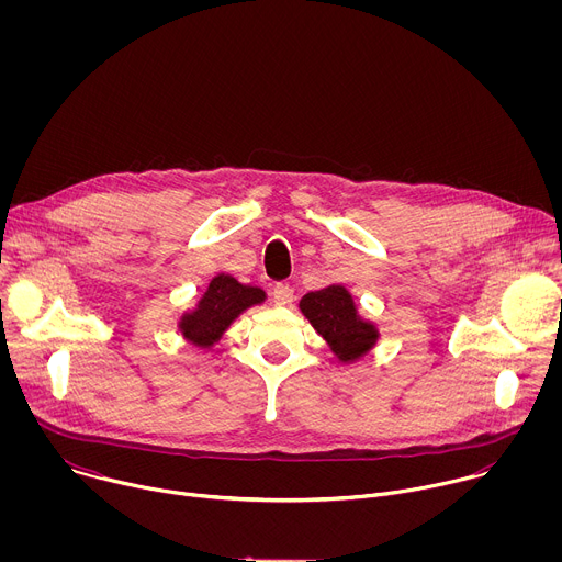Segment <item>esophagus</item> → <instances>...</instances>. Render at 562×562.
Masks as SVG:
<instances>
[{
  "mask_svg": "<svg viewBox=\"0 0 562 562\" xmlns=\"http://www.w3.org/2000/svg\"><path fill=\"white\" fill-rule=\"evenodd\" d=\"M273 302L278 306H286L293 302V289L289 284H276L273 286Z\"/></svg>",
  "mask_w": 562,
  "mask_h": 562,
  "instance_id": "1",
  "label": "esophagus"
}]
</instances>
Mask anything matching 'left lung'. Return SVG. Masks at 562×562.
<instances>
[{
    "instance_id": "obj_1",
    "label": "left lung",
    "mask_w": 562,
    "mask_h": 562,
    "mask_svg": "<svg viewBox=\"0 0 562 562\" xmlns=\"http://www.w3.org/2000/svg\"><path fill=\"white\" fill-rule=\"evenodd\" d=\"M300 311L342 362L362 358L378 342L375 325L360 317L353 295L342 284L306 293L300 300Z\"/></svg>"
}]
</instances>
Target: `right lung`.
Listing matches in <instances>:
<instances>
[{
    "instance_id": "1",
    "label": "right lung",
    "mask_w": 562,
    "mask_h": 562,
    "mask_svg": "<svg viewBox=\"0 0 562 562\" xmlns=\"http://www.w3.org/2000/svg\"><path fill=\"white\" fill-rule=\"evenodd\" d=\"M265 291L260 286L237 282L228 273H217L193 311H187L180 317V334L200 349H211L233 319L251 308L254 304L265 302Z\"/></svg>"
}]
</instances>
